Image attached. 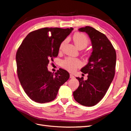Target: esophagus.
Segmentation results:
<instances>
[{"label": "esophagus", "instance_id": "esophagus-1", "mask_svg": "<svg viewBox=\"0 0 131 131\" xmlns=\"http://www.w3.org/2000/svg\"><path fill=\"white\" fill-rule=\"evenodd\" d=\"M70 78H71V79H74V78H75V77L74 76V75H72V74H70Z\"/></svg>", "mask_w": 131, "mask_h": 131}]
</instances>
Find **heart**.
<instances>
[{
    "instance_id": "1",
    "label": "heart",
    "mask_w": 131,
    "mask_h": 131,
    "mask_svg": "<svg viewBox=\"0 0 131 131\" xmlns=\"http://www.w3.org/2000/svg\"><path fill=\"white\" fill-rule=\"evenodd\" d=\"M73 40L77 48L79 49H84L89 43V40L85 34L81 33H75L73 36ZM66 42V40L63 41L60 45L59 49L61 50ZM82 66V63L79 59L67 57L61 61V66L64 69L70 72H74L78 68Z\"/></svg>"
}]
</instances>
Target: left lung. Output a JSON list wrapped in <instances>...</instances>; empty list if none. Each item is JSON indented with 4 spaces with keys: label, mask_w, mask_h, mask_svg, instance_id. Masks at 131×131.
Returning <instances> with one entry per match:
<instances>
[{
    "label": "left lung",
    "mask_w": 131,
    "mask_h": 131,
    "mask_svg": "<svg viewBox=\"0 0 131 131\" xmlns=\"http://www.w3.org/2000/svg\"><path fill=\"white\" fill-rule=\"evenodd\" d=\"M90 38L93 52L86 66L81 72L88 74V79H77L79 86L73 93L75 100L82 105L93 106L97 104L106 93L115 74L116 50L104 34L90 26L79 29Z\"/></svg>",
    "instance_id": "8db88e82"
}]
</instances>
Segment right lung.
<instances>
[{"mask_svg": "<svg viewBox=\"0 0 131 131\" xmlns=\"http://www.w3.org/2000/svg\"><path fill=\"white\" fill-rule=\"evenodd\" d=\"M73 28L45 27L31 31L22 41L16 54L17 74L27 96L44 104L56 98L60 87L70 78L61 68L54 74L48 70L50 60L57 56L60 43Z\"/></svg>", "mask_w": 131, "mask_h": 131, "instance_id": "1", "label": "right lung"}]
</instances>
